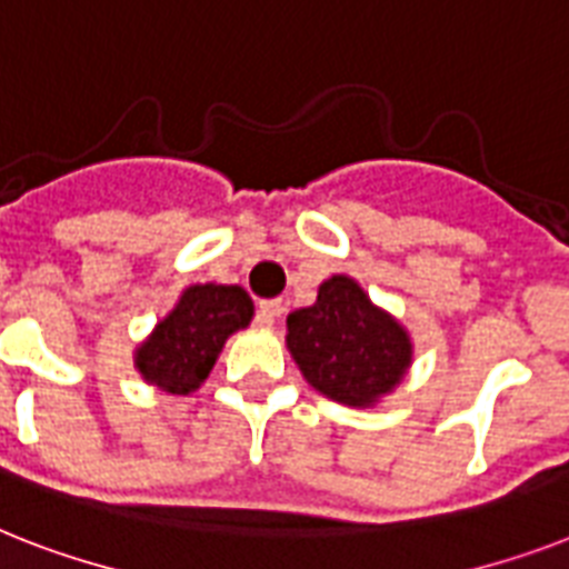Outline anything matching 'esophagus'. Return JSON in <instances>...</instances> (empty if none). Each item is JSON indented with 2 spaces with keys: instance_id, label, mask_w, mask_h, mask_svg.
Segmentation results:
<instances>
[{
  "instance_id": "esophagus-1",
  "label": "esophagus",
  "mask_w": 569,
  "mask_h": 569,
  "mask_svg": "<svg viewBox=\"0 0 569 569\" xmlns=\"http://www.w3.org/2000/svg\"><path fill=\"white\" fill-rule=\"evenodd\" d=\"M283 316V301H262L257 310L259 328H274V321Z\"/></svg>"
}]
</instances>
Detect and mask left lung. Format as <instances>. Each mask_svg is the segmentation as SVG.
I'll return each instance as SVG.
<instances>
[{"mask_svg": "<svg viewBox=\"0 0 569 569\" xmlns=\"http://www.w3.org/2000/svg\"><path fill=\"white\" fill-rule=\"evenodd\" d=\"M286 348L312 389L348 407H372L413 360L407 330L346 274L325 280L312 307L289 312Z\"/></svg>", "mask_w": 569, "mask_h": 569, "instance_id": "8db88e82", "label": "left lung"}]
</instances>
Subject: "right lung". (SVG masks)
Segmentation results:
<instances>
[{
  "label": "right lung",
  "instance_id": "obj_1",
  "mask_svg": "<svg viewBox=\"0 0 569 569\" xmlns=\"http://www.w3.org/2000/svg\"><path fill=\"white\" fill-rule=\"evenodd\" d=\"M250 319L253 301L241 286H189L136 348V369L147 383L171 396H189L209 378L227 337L248 328Z\"/></svg>",
  "mask_w": 569,
  "mask_h": 569
}]
</instances>
